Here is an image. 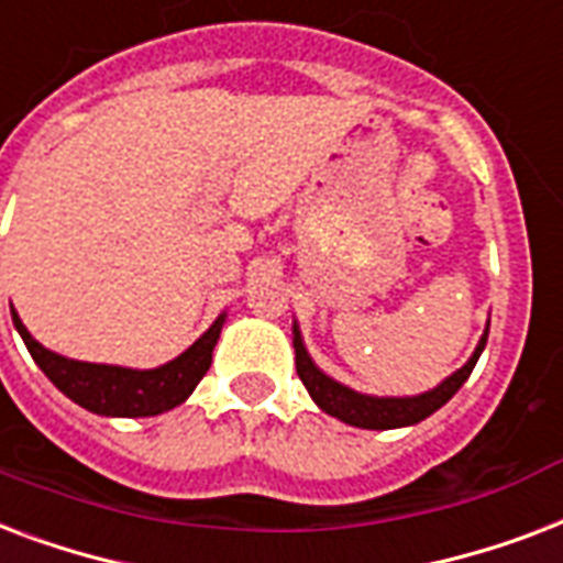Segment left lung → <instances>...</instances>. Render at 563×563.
<instances>
[{"instance_id": "obj_1", "label": "left lung", "mask_w": 563, "mask_h": 563, "mask_svg": "<svg viewBox=\"0 0 563 563\" xmlns=\"http://www.w3.org/2000/svg\"><path fill=\"white\" fill-rule=\"evenodd\" d=\"M487 331H490V322H487L485 334H482V341H478L476 352L470 355L467 364H464L459 373H452L446 382H440L434 390H426V394L420 396H367L325 376V373L313 364L308 350H305L299 325L294 322L296 373L302 378L305 390L311 394L313 402L320 405L325 413H331V417L350 422V426H358V429H402V426H413V422L426 420L429 413L443 408L452 396L459 394V387L467 382L473 367H476L478 355L485 350Z\"/></svg>"}]
</instances>
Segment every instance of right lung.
<instances>
[{
  "label": "right lung",
  "instance_id": "add662e5",
  "mask_svg": "<svg viewBox=\"0 0 563 563\" xmlns=\"http://www.w3.org/2000/svg\"><path fill=\"white\" fill-rule=\"evenodd\" d=\"M11 317H14L20 338L32 352L34 364L46 373L52 385L76 405L102 417H155L185 402L211 367V352L220 341L222 322H225V313H220L190 350L181 352L164 367L129 369L64 358L34 341L20 320V313L14 311V305H11Z\"/></svg>",
  "mask_w": 563,
  "mask_h": 563
}]
</instances>
